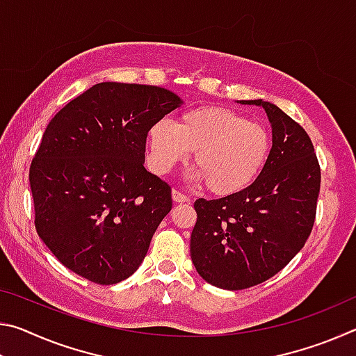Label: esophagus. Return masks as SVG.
Masks as SVG:
<instances>
[{
	"label": "esophagus",
	"instance_id": "34e87169",
	"mask_svg": "<svg viewBox=\"0 0 356 356\" xmlns=\"http://www.w3.org/2000/svg\"><path fill=\"white\" fill-rule=\"evenodd\" d=\"M172 201L177 202V204H182V202H188L190 197L185 196L184 193H180L177 190H172Z\"/></svg>",
	"mask_w": 356,
	"mask_h": 356
}]
</instances>
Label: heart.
<instances>
[{"mask_svg":"<svg viewBox=\"0 0 356 356\" xmlns=\"http://www.w3.org/2000/svg\"><path fill=\"white\" fill-rule=\"evenodd\" d=\"M150 166L156 174L170 172L188 160L196 168L190 179L206 182L213 195L229 196L254 182L267 161L270 136L261 124L222 106L185 111L176 124L159 120L147 134Z\"/></svg>","mask_w":356,"mask_h":356,"instance_id":"b5f03b06","label":"heart"}]
</instances>
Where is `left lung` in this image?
Segmentation results:
<instances>
[{"instance_id":"obj_1","label":"left lung","mask_w":356,"mask_h":356,"mask_svg":"<svg viewBox=\"0 0 356 356\" xmlns=\"http://www.w3.org/2000/svg\"><path fill=\"white\" fill-rule=\"evenodd\" d=\"M238 104L264 108L272 149L245 190L195 202L190 240L196 272L226 291L261 284L292 261L309 237L321 190V168L303 127L262 99Z\"/></svg>"}]
</instances>
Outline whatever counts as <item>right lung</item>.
<instances>
[{"label": "right lung", "mask_w": 356, "mask_h": 356, "mask_svg": "<svg viewBox=\"0 0 356 356\" xmlns=\"http://www.w3.org/2000/svg\"><path fill=\"white\" fill-rule=\"evenodd\" d=\"M182 104L165 88L106 81L50 120L29 184L35 229L64 267L104 286L136 272L172 206L144 168L146 136Z\"/></svg>", "instance_id": "right-lung-1"}]
</instances>
